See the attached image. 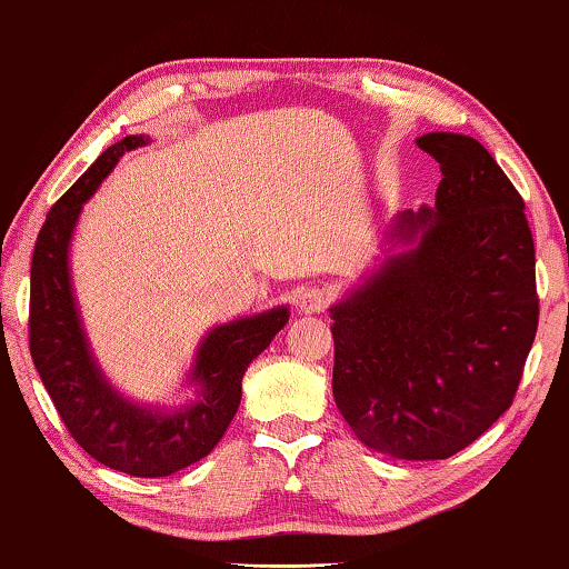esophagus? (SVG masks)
Returning a JSON list of instances; mask_svg holds the SVG:
<instances>
[{
	"label": "esophagus",
	"instance_id": "obj_1",
	"mask_svg": "<svg viewBox=\"0 0 569 569\" xmlns=\"http://www.w3.org/2000/svg\"><path fill=\"white\" fill-rule=\"evenodd\" d=\"M329 303H332V291L321 286H311L301 293L299 307L303 313H317V311H325Z\"/></svg>",
	"mask_w": 569,
	"mask_h": 569
}]
</instances>
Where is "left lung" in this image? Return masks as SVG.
Wrapping results in <instances>:
<instances>
[{"instance_id": "1", "label": "left lung", "mask_w": 569, "mask_h": 569, "mask_svg": "<svg viewBox=\"0 0 569 569\" xmlns=\"http://www.w3.org/2000/svg\"><path fill=\"white\" fill-rule=\"evenodd\" d=\"M442 168L431 209L393 219L413 242L332 307L337 409L396 460H447L513 403L539 325L523 199L475 138L421 134Z\"/></svg>"}]
</instances>
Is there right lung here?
<instances>
[{"label": "right lung", "mask_w": 569, "mask_h": 569, "mask_svg": "<svg viewBox=\"0 0 569 569\" xmlns=\"http://www.w3.org/2000/svg\"><path fill=\"white\" fill-rule=\"evenodd\" d=\"M146 142V134L114 142L48 211L30 268V355L58 417L97 462L134 478H166L217 447L240 409L244 370L286 327L288 309L211 329L201 339L189 376L199 386L197 401L183 409H148L109 386L76 309L68 248L83 203L127 150Z\"/></svg>", "instance_id": "obj_1"}]
</instances>
